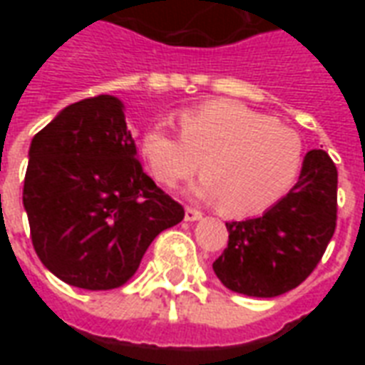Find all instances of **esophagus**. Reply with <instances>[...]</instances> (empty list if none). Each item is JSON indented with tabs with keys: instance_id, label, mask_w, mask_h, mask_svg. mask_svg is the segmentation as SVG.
<instances>
[{
	"instance_id": "esophagus-1",
	"label": "esophagus",
	"mask_w": 365,
	"mask_h": 365,
	"mask_svg": "<svg viewBox=\"0 0 365 365\" xmlns=\"http://www.w3.org/2000/svg\"><path fill=\"white\" fill-rule=\"evenodd\" d=\"M201 219H203V213H201V211L193 209V207H185V221L195 222V221H201Z\"/></svg>"
}]
</instances>
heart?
<instances>
[{
    "label": "heart",
    "mask_w": 365,
    "mask_h": 365,
    "mask_svg": "<svg viewBox=\"0 0 365 365\" xmlns=\"http://www.w3.org/2000/svg\"><path fill=\"white\" fill-rule=\"evenodd\" d=\"M182 135L166 120L144 130L140 154L152 175L164 185L203 178L187 193L221 203L232 217H248L277 203L303 170V140L293 128L238 101L217 99L180 113Z\"/></svg>",
    "instance_id": "1"
}]
</instances>
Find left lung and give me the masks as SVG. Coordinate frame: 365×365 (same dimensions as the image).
Returning <instances> with one entry per match:
<instances>
[{"label":"left lung","mask_w":365,"mask_h":365,"mask_svg":"<svg viewBox=\"0 0 365 365\" xmlns=\"http://www.w3.org/2000/svg\"><path fill=\"white\" fill-rule=\"evenodd\" d=\"M338 172L324 150H309L297 183L264 215L227 222L229 246L213 262L225 287L277 297L317 268L336 229Z\"/></svg>","instance_id":"obj_1"}]
</instances>
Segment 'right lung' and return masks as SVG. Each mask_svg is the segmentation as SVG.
I'll list each match as a JSON object with an SVG mask.
<instances>
[{
    "label": "right lung",
    "mask_w": 365,
    "mask_h": 365,
    "mask_svg": "<svg viewBox=\"0 0 365 365\" xmlns=\"http://www.w3.org/2000/svg\"><path fill=\"white\" fill-rule=\"evenodd\" d=\"M23 207L44 268L91 291L130 279L152 240L183 219L143 172L115 96L68 105L33 136Z\"/></svg>",
    "instance_id": "obj_1"
}]
</instances>
